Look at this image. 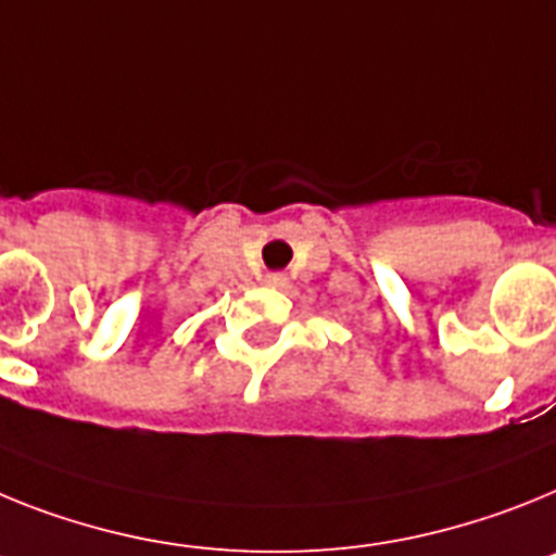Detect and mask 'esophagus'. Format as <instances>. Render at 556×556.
Returning <instances> with one entry per match:
<instances>
[{
  "label": "esophagus",
  "instance_id": "obj_1",
  "mask_svg": "<svg viewBox=\"0 0 556 556\" xmlns=\"http://www.w3.org/2000/svg\"><path fill=\"white\" fill-rule=\"evenodd\" d=\"M265 285H268V288H285V285H288V277H285V274H268V277H265Z\"/></svg>",
  "mask_w": 556,
  "mask_h": 556
}]
</instances>
